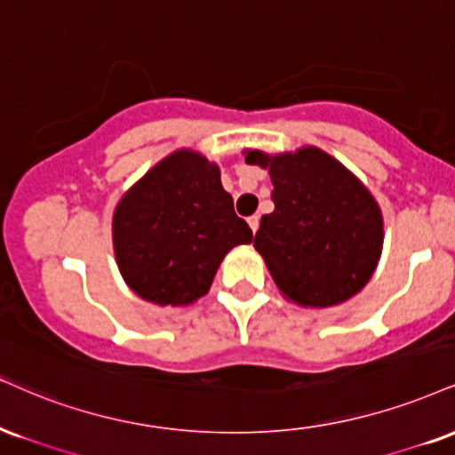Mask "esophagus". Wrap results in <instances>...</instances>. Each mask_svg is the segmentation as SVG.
I'll use <instances>...</instances> for the list:
<instances>
[{
  "mask_svg": "<svg viewBox=\"0 0 455 455\" xmlns=\"http://www.w3.org/2000/svg\"><path fill=\"white\" fill-rule=\"evenodd\" d=\"M248 224H250L251 233H256V231H259V224H260V218H259V216H250V218H248Z\"/></svg>",
  "mask_w": 455,
  "mask_h": 455,
  "instance_id": "obj_1",
  "label": "esophagus"
}]
</instances>
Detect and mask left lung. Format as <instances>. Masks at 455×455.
Masks as SVG:
<instances>
[{"label":"left lung","instance_id":"8db88e82","mask_svg":"<svg viewBox=\"0 0 455 455\" xmlns=\"http://www.w3.org/2000/svg\"><path fill=\"white\" fill-rule=\"evenodd\" d=\"M269 169L275 210L262 216L254 248L288 300L332 307L373 275L384 245L381 210L355 175L320 148L269 156L245 152Z\"/></svg>","mask_w":455,"mask_h":455}]
</instances>
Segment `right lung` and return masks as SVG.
<instances>
[{
  "instance_id": "obj_1",
  "label": "right lung",
  "mask_w": 455,
  "mask_h": 455,
  "mask_svg": "<svg viewBox=\"0 0 455 455\" xmlns=\"http://www.w3.org/2000/svg\"><path fill=\"white\" fill-rule=\"evenodd\" d=\"M112 239L127 286L178 307L204 297L227 251L251 242V228L235 213L216 163L178 150L118 201Z\"/></svg>"
}]
</instances>
